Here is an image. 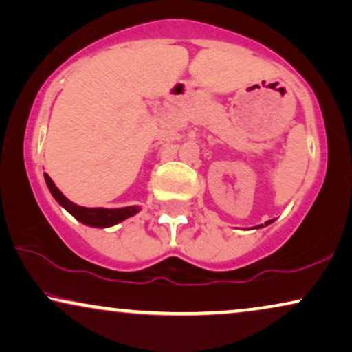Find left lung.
<instances>
[{
	"label": "left lung",
	"instance_id": "left-lung-1",
	"mask_svg": "<svg viewBox=\"0 0 352 352\" xmlns=\"http://www.w3.org/2000/svg\"><path fill=\"white\" fill-rule=\"evenodd\" d=\"M269 223H270V222H265V225H269ZM259 227H262V225H259Z\"/></svg>",
	"mask_w": 352,
	"mask_h": 352
}]
</instances>
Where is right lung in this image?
Returning <instances> with one entry per match:
<instances>
[{
  "mask_svg": "<svg viewBox=\"0 0 352 352\" xmlns=\"http://www.w3.org/2000/svg\"><path fill=\"white\" fill-rule=\"evenodd\" d=\"M46 185L51 191V195L54 196V199L63 206L65 210H69L75 219L80 220L82 223L90 225V227L96 228H104L112 227V225L122 222V220L132 217L140 210L138 206H129V208H119V209H104V208H82V206L74 204L72 201H69L65 196L58 190V186L54 185V182L50 179L48 173H45Z\"/></svg>",
  "mask_w": 352,
  "mask_h": 352,
  "instance_id": "add662e5",
  "label": "right lung"
}]
</instances>
